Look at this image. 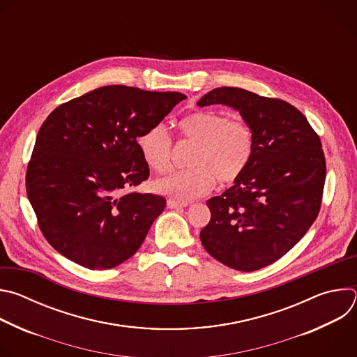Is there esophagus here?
Wrapping results in <instances>:
<instances>
[{
    "mask_svg": "<svg viewBox=\"0 0 357 357\" xmlns=\"http://www.w3.org/2000/svg\"><path fill=\"white\" fill-rule=\"evenodd\" d=\"M167 205L169 209H179V208H186L189 206L188 202H181V200H175V199H169L167 202Z\"/></svg>",
    "mask_w": 357,
    "mask_h": 357,
    "instance_id": "esophagus-1",
    "label": "esophagus"
}]
</instances>
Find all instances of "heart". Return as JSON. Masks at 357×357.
<instances>
[{
    "label": "heart",
    "mask_w": 357,
    "mask_h": 357,
    "mask_svg": "<svg viewBox=\"0 0 357 357\" xmlns=\"http://www.w3.org/2000/svg\"><path fill=\"white\" fill-rule=\"evenodd\" d=\"M182 141L195 145L188 160L190 168L175 171L152 183L157 193L176 200H192L220 183L236 182L250 165L256 148V134L243 120H230L213 112H202L178 123ZM145 164L155 172L172 165V138L162 124L146 128L138 137Z\"/></svg>",
    "instance_id": "obj_1"
}]
</instances>
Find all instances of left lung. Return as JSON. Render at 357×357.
Masks as SVG:
<instances>
[{"mask_svg": "<svg viewBox=\"0 0 357 357\" xmlns=\"http://www.w3.org/2000/svg\"><path fill=\"white\" fill-rule=\"evenodd\" d=\"M236 109L256 134L244 174L220 196L209 199L211 222L203 247L222 264L256 271L287 254L318 218L326 162L319 135L296 107L281 98L237 87H218L199 107Z\"/></svg>", "mask_w": 357, "mask_h": 357, "instance_id": "1", "label": "left lung"}]
</instances>
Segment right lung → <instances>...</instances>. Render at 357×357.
Listing matches in <instances>:
<instances>
[{"label": "right lung", "mask_w": 357, "mask_h": 357, "mask_svg": "<svg viewBox=\"0 0 357 357\" xmlns=\"http://www.w3.org/2000/svg\"><path fill=\"white\" fill-rule=\"evenodd\" d=\"M186 96L103 86L56 107L39 128L26 168L38 226L58 252L109 270L141 247L167 200L135 189L149 176L138 137Z\"/></svg>", "instance_id": "obj_1"}]
</instances>
